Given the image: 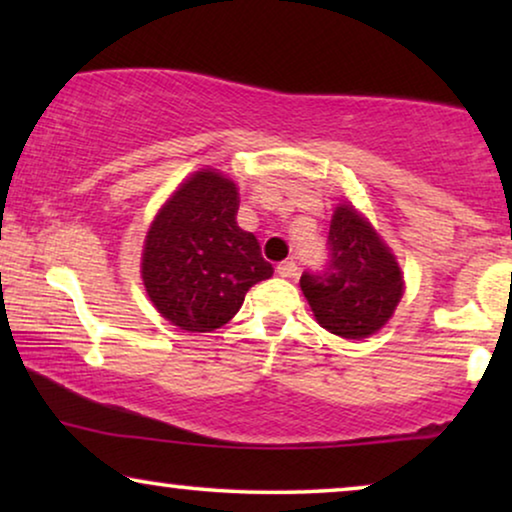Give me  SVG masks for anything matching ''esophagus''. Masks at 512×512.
Returning a JSON list of instances; mask_svg holds the SVG:
<instances>
[{"label":"esophagus","mask_w":512,"mask_h":512,"mask_svg":"<svg viewBox=\"0 0 512 512\" xmlns=\"http://www.w3.org/2000/svg\"><path fill=\"white\" fill-rule=\"evenodd\" d=\"M277 275H279V277H284V279H293V277H298V265L293 263V261H284V263H279V265H277Z\"/></svg>","instance_id":"obj_1"}]
</instances>
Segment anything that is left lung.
I'll use <instances>...</instances> for the list:
<instances>
[{"label":"left lung","mask_w":512,"mask_h":512,"mask_svg":"<svg viewBox=\"0 0 512 512\" xmlns=\"http://www.w3.org/2000/svg\"><path fill=\"white\" fill-rule=\"evenodd\" d=\"M321 328L347 340L380 331L403 298L396 256L352 205L335 207L328 230V263L300 277Z\"/></svg>","instance_id":"8db88e82"}]
</instances>
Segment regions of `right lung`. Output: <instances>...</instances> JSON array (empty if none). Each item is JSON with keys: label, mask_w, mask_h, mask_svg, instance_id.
Instances as JSON below:
<instances>
[{"label": "right lung", "mask_w": 512, "mask_h": 512, "mask_svg": "<svg viewBox=\"0 0 512 512\" xmlns=\"http://www.w3.org/2000/svg\"><path fill=\"white\" fill-rule=\"evenodd\" d=\"M237 186L200 170L160 207L144 240L142 279L170 324L209 333L235 317L251 286L272 277L254 233L237 226Z\"/></svg>", "instance_id": "obj_1"}]
</instances>
